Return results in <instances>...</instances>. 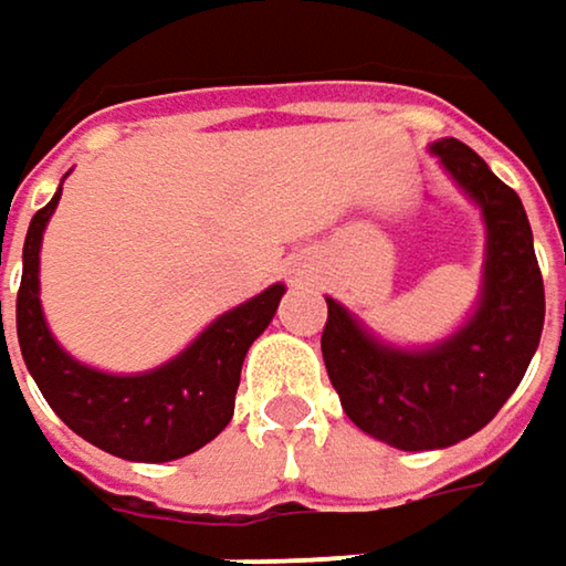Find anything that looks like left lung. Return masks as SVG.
<instances>
[{"mask_svg": "<svg viewBox=\"0 0 566 566\" xmlns=\"http://www.w3.org/2000/svg\"><path fill=\"white\" fill-rule=\"evenodd\" d=\"M434 155L486 217V275L476 314L431 349H395L366 334L334 297L321 353L343 411L398 450H437L486 428L518 388L544 327V282L518 193L463 142Z\"/></svg>", "mask_w": 566, "mask_h": 566, "instance_id": "1", "label": "left lung"}]
</instances>
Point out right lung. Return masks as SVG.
Masks as SVG:
<instances>
[{"label": "right lung", "mask_w": 566, "mask_h": 566, "mask_svg": "<svg viewBox=\"0 0 566 566\" xmlns=\"http://www.w3.org/2000/svg\"><path fill=\"white\" fill-rule=\"evenodd\" d=\"M61 190L31 217L15 297L19 346L31 379L54 415L93 447L138 463L178 460L210 443L232 418L242 359L279 311L284 284H272L217 317L178 359L142 376H106L71 359L51 336L38 301V249ZM2 327V301H0Z\"/></svg>", "instance_id": "add662e5"}]
</instances>
